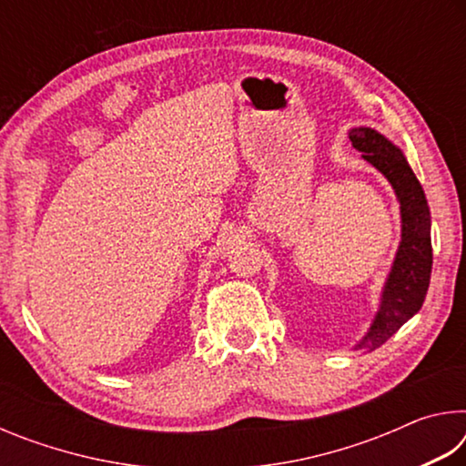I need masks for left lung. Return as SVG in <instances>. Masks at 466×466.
<instances>
[{
  "label": "left lung",
  "mask_w": 466,
  "mask_h": 466,
  "mask_svg": "<svg viewBox=\"0 0 466 466\" xmlns=\"http://www.w3.org/2000/svg\"><path fill=\"white\" fill-rule=\"evenodd\" d=\"M350 139L364 160L389 178L400 201L403 240L394 258L389 281L384 286L380 310L370 333L361 339L358 350H376L397 333L421 309L431 275L430 208L420 180L409 168L403 152L374 129H353Z\"/></svg>",
  "instance_id": "8db88e82"
}]
</instances>
